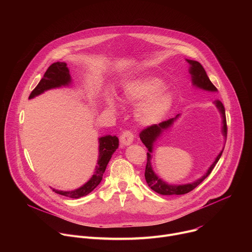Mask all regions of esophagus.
Here are the masks:
<instances>
[{
  "label": "esophagus",
  "mask_w": 252,
  "mask_h": 252,
  "mask_svg": "<svg viewBox=\"0 0 252 252\" xmlns=\"http://www.w3.org/2000/svg\"><path fill=\"white\" fill-rule=\"evenodd\" d=\"M133 133L130 130H125L123 131V133L121 134V142L123 146H128L133 141Z\"/></svg>",
  "instance_id": "obj_1"
}]
</instances>
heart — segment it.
Instances as JSON below:
<instances>
[{"mask_svg":"<svg viewBox=\"0 0 252 252\" xmlns=\"http://www.w3.org/2000/svg\"><path fill=\"white\" fill-rule=\"evenodd\" d=\"M164 84L156 77H146L128 83L124 90L126 101L136 103L143 100L136 110L138 122L145 126L159 124L170 111L173 98L170 92L162 89ZM114 107V100L109 99Z\"/></svg>","mask_w":252,"mask_h":252,"instance_id":"b5f03b06","label":"heart"}]
</instances>
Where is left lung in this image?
Instances as JSON below:
<instances>
[{"instance_id":"obj_1","label":"left lung","mask_w":252,"mask_h":252,"mask_svg":"<svg viewBox=\"0 0 252 252\" xmlns=\"http://www.w3.org/2000/svg\"><path fill=\"white\" fill-rule=\"evenodd\" d=\"M188 63H189V74L191 75V82L192 85L205 90V91H209V92H217L218 89L214 87V85L210 82L209 78L206 75V71L203 68V66L200 64V63L196 62V61H192V60H187ZM215 105L218 106V109L221 115L222 118V133L223 136L227 135V126H226V118H225V109L222 104V102L220 99H215L214 100ZM179 115H177L175 118L173 119H169L167 121L161 122L158 125H154V126H150L146 128H143L140 133H139V137L142 141L143 145H145L148 150L149 153L147 154L148 156V161H147V166H146V172H145V177L146 181L148 183V186L155 190L156 192L162 194V195H172V194H186L189 191H191L192 189H194L197 186H199L204 179L210 174V172L212 171V169L214 168L215 164L218 163V161L220 160L223 149L222 151L220 153V155L215 158V160L213 161V163L210 165V167L207 169L206 173L204 175H202L200 178H198L197 181L191 183V184H188V185H168L165 182H163L160 177H158L156 172L153 169L152 166V153H153V148H154V143L156 142V140L160 136V134L162 133V131L164 129H167L169 126H171V125L173 124V122L178 118Z\"/></svg>"}]
</instances>
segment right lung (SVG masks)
I'll return each instance as SVG.
<instances>
[{
	"label": "right lung",
	"mask_w": 252,
	"mask_h": 252,
	"mask_svg": "<svg viewBox=\"0 0 252 252\" xmlns=\"http://www.w3.org/2000/svg\"><path fill=\"white\" fill-rule=\"evenodd\" d=\"M70 82H71V79L69 76V70L66 66V63H61V62L54 63L49 66V68L47 69V71L44 75V78L40 81L38 86L32 90L29 98H32L34 96L43 94L45 91H48L51 89L60 88L63 86V87L68 86ZM98 143L99 146H98L97 165L95 166L94 172L90 181L80 189L71 190V191H63V190L53 189L56 193L63 196H67L70 198H80L82 196L88 195L99 185L107 163H109L113 154L119 148V138L116 135L114 136L105 135L98 138Z\"/></svg>",
	"instance_id": "right-lung-1"
}]
</instances>
